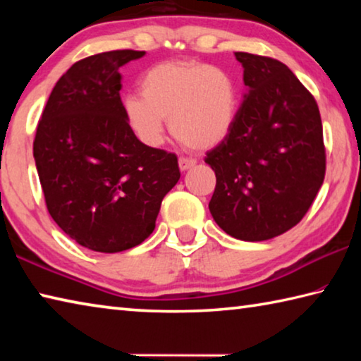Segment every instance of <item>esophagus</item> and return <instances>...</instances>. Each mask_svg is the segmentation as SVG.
<instances>
[{
    "label": "esophagus",
    "mask_w": 361,
    "mask_h": 361,
    "mask_svg": "<svg viewBox=\"0 0 361 361\" xmlns=\"http://www.w3.org/2000/svg\"><path fill=\"white\" fill-rule=\"evenodd\" d=\"M195 159H189V157H180L178 159V166H180V170L181 172H186V170L192 169L195 166Z\"/></svg>",
    "instance_id": "obj_1"
}]
</instances>
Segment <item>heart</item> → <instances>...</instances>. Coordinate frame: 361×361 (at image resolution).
<instances>
[{"mask_svg": "<svg viewBox=\"0 0 361 361\" xmlns=\"http://www.w3.org/2000/svg\"><path fill=\"white\" fill-rule=\"evenodd\" d=\"M140 94L124 97L122 108L133 133L159 145L170 132L181 145L210 149L229 135L237 118L239 94L228 71L188 60L162 62L145 71Z\"/></svg>", "mask_w": 361, "mask_h": 361, "instance_id": "b5f03b06", "label": "heart"}]
</instances>
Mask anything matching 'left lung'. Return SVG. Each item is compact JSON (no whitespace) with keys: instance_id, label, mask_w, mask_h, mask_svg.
I'll return each instance as SVG.
<instances>
[{"instance_id":"left-lung-1","label":"left lung","mask_w":361,"mask_h":361,"mask_svg":"<svg viewBox=\"0 0 361 361\" xmlns=\"http://www.w3.org/2000/svg\"><path fill=\"white\" fill-rule=\"evenodd\" d=\"M248 92L229 135L207 152L216 186L209 209L226 234L261 242L304 218L325 180L317 102L276 59L235 52Z\"/></svg>"}]
</instances>
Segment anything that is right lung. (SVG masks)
I'll use <instances>...</instances> for the list:
<instances>
[{
  "mask_svg": "<svg viewBox=\"0 0 361 361\" xmlns=\"http://www.w3.org/2000/svg\"><path fill=\"white\" fill-rule=\"evenodd\" d=\"M143 56L124 49L79 60L52 89L36 129L47 210L94 252H124L148 239L162 199L180 180L173 152L140 142L124 116L119 68Z\"/></svg>",
  "mask_w": 361,
  "mask_h": 361,
  "instance_id": "obj_1",
  "label": "right lung"
}]
</instances>
